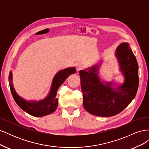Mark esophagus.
I'll return each instance as SVG.
<instances>
[{
    "label": "esophagus",
    "instance_id": "esophagus-1",
    "mask_svg": "<svg viewBox=\"0 0 149 149\" xmlns=\"http://www.w3.org/2000/svg\"><path fill=\"white\" fill-rule=\"evenodd\" d=\"M76 70H77V71L78 72L83 68V65L81 63H78L76 65Z\"/></svg>",
    "mask_w": 149,
    "mask_h": 149
}]
</instances>
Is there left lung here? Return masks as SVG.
<instances>
[{"instance_id":"obj_1","label":"left lung","mask_w":149,"mask_h":149,"mask_svg":"<svg viewBox=\"0 0 149 149\" xmlns=\"http://www.w3.org/2000/svg\"><path fill=\"white\" fill-rule=\"evenodd\" d=\"M115 55L124 78L121 85L100 79L98 75L100 63L79 71L83 106L90 114L101 117L115 116L123 111L136 95L139 66L129 43L120 44Z\"/></svg>"}]
</instances>
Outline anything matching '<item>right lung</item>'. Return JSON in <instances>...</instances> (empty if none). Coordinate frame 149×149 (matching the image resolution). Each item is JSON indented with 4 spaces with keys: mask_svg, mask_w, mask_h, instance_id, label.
<instances>
[{
    "mask_svg": "<svg viewBox=\"0 0 149 149\" xmlns=\"http://www.w3.org/2000/svg\"><path fill=\"white\" fill-rule=\"evenodd\" d=\"M75 73L76 69L74 67H69L58 71L53 79L50 91L48 96L43 100L40 101L25 100L17 93L13 87L12 71H10L8 76V82L12 96L18 106L22 110L31 116L42 117L53 113L56 109L58 107V99L56 97V96L58 88L70 74Z\"/></svg>",
    "mask_w": 149,
    "mask_h": 149,
    "instance_id": "1",
    "label": "right lung"
}]
</instances>
